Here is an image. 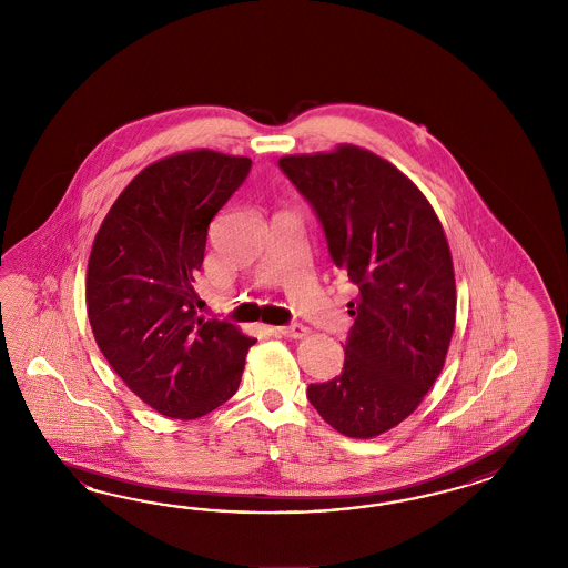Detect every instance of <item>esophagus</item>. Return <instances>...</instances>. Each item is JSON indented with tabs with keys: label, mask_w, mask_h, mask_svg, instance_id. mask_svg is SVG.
Here are the masks:
<instances>
[{
	"label": "esophagus",
	"mask_w": 568,
	"mask_h": 568,
	"mask_svg": "<svg viewBox=\"0 0 568 568\" xmlns=\"http://www.w3.org/2000/svg\"><path fill=\"white\" fill-rule=\"evenodd\" d=\"M278 333H281L283 337H290V339H302V337L308 335V328L304 327V325L293 323V325H287V327H278Z\"/></svg>",
	"instance_id": "esophagus-1"
}]
</instances>
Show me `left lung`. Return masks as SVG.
Listing matches in <instances>:
<instances>
[{"instance_id":"left-lung-1","label":"left lung","mask_w":568,"mask_h":568,"mask_svg":"<svg viewBox=\"0 0 568 568\" xmlns=\"http://www.w3.org/2000/svg\"><path fill=\"white\" fill-rule=\"evenodd\" d=\"M278 166L361 292L347 304L344 371L312 383L310 404L345 437H377L418 408L446 362L456 281L444 226L404 172L358 145L283 155Z\"/></svg>"}]
</instances>
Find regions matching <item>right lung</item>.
I'll use <instances>...</instances> for the list:
<instances>
[{"label":"right lung","instance_id":"add662e5","mask_svg":"<svg viewBox=\"0 0 568 568\" xmlns=\"http://www.w3.org/2000/svg\"><path fill=\"white\" fill-rule=\"evenodd\" d=\"M252 160L191 150L145 166L105 214L87 266V314L105 361L155 413L191 420L240 389L256 339L204 321L193 292L207 226Z\"/></svg>","mask_w":568,"mask_h":568}]
</instances>
